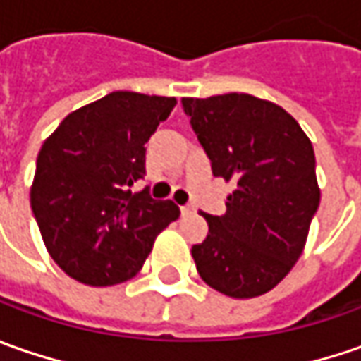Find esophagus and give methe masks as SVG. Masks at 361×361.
<instances>
[{
	"label": "esophagus",
	"mask_w": 361,
	"mask_h": 361,
	"mask_svg": "<svg viewBox=\"0 0 361 361\" xmlns=\"http://www.w3.org/2000/svg\"><path fill=\"white\" fill-rule=\"evenodd\" d=\"M180 212H181V216H190V214H193L195 209H193L192 205H181Z\"/></svg>",
	"instance_id": "esophagus-1"
}]
</instances>
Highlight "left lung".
<instances>
[{
  "label": "left lung",
  "mask_w": 361,
  "mask_h": 361,
  "mask_svg": "<svg viewBox=\"0 0 361 361\" xmlns=\"http://www.w3.org/2000/svg\"><path fill=\"white\" fill-rule=\"evenodd\" d=\"M181 106L214 176L235 185L224 216L204 214L207 238L192 247L197 274L230 298L262 295L302 255L319 205L312 142L283 107L250 94Z\"/></svg>",
  "instance_id": "obj_1"
}]
</instances>
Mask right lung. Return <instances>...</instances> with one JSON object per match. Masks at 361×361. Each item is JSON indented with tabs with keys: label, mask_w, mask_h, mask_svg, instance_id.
Here are the masks:
<instances>
[{
	"label": "right lung",
	"mask_w": 361,
	"mask_h": 361,
	"mask_svg": "<svg viewBox=\"0 0 361 361\" xmlns=\"http://www.w3.org/2000/svg\"><path fill=\"white\" fill-rule=\"evenodd\" d=\"M176 97L111 92L71 111L37 154L32 209L49 255L69 278L106 288L142 269L173 202L130 188L145 173V143Z\"/></svg>",
	"instance_id": "obj_1"
}]
</instances>
